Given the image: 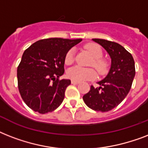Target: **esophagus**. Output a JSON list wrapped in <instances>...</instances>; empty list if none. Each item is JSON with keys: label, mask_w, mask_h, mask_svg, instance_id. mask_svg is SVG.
<instances>
[{"label": "esophagus", "mask_w": 148, "mask_h": 148, "mask_svg": "<svg viewBox=\"0 0 148 148\" xmlns=\"http://www.w3.org/2000/svg\"><path fill=\"white\" fill-rule=\"evenodd\" d=\"M71 84H78L79 82H77V81H73V80H72Z\"/></svg>", "instance_id": "obj_1"}]
</instances>
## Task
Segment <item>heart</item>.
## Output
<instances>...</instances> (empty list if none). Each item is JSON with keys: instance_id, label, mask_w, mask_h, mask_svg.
Wrapping results in <instances>:
<instances>
[{"instance_id": "b5f03b06", "label": "heart", "mask_w": 148, "mask_h": 148, "mask_svg": "<svg viewBox=\"0 0 148 148\" xmlns=\"http://www.w3.org/2000/svg\"><path fill=\"white\" fill-rule=\"evenodd\" d=\"M85 49L88 50L93 56L90 65L95 67L100 75L105 74L109 68V64L106 60L102 58L103 52L102 50L96 44H88L85 45ZM74 49H70L65 55L64 62L67 65L72 64L74 61ZM67 77L73 81L81 82V81H90L97 77V72L93 68H84V67L75 66L70 68L67 72Z\"/></svg>"}]
</instances>
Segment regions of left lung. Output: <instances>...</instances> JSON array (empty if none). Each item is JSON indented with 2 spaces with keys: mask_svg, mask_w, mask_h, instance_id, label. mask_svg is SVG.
Listing matches in <instances>:
<instances>
[{
  "mask_svg": "<svg viewBox=\"0 0 148 148\" xmlns=\"http://www.w3.org/2000/svg\"><path fill=\"white\" fill-rule=\"evenodd\" d=\"M93 40L108 51L111 66L107 77L97 83L100 87L90 86L83 100L90 109L108 112L119 105L131 90L135 76L134 60L131 53L117 43L96 38Z\"/></svg>",
  "mask_w": 148,
  "mask_h": 148,
  "instance_id": "1",
  "label": "left lung"
}]
</instances>
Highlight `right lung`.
I'll return each instance as SVG.
<instances>
[{"instance_id":"add662e5","label":"right lung","mask_w":148,"mask_h":148,"mask_svg":"<svg viewBox=\"0 0 148 148\" xmlns=\"http://www.w3.org/2000/svg\"><path fill=\"white\" fill-rule=\"evenodd\" d=\"M81 39L47 38L34 43L24 51L17 67V84L23 101L40 114L51 112L64 101L70 80L64 73V58Z\"/></svg>"}]
</instances>
